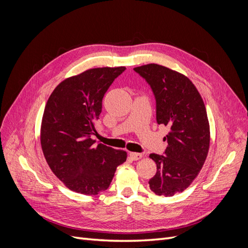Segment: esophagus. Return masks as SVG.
Segmentation results:
<instances>
[{"label":"esophagus","mask_w":248,"mask_h":248,"mask_svg":"<svg viewBox=\"0 0 248 248\" xmlns=\"http://www.w3.org/2000/svg\"><path fill=\"white\" fill-rule=\"evenodd\" d=\"M129 156L131 157V158H132L133 160H140V159L142 158V154H140V153H136V152H130V153H129Z\"/></svg>","instance_id":"34e87169"}]
</instances>
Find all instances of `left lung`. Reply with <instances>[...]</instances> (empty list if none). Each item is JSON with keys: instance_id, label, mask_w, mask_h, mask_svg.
I'll return each instance as SVG.
<instances>
[{"instance_id": "obj_1", "label": "left lung", "mask_w": 248, "mask_h": 248, "mask_svg": "<svg viewBox=\"0 0 248 248\" xmlns=\"http://www.w3.org/2000/svg\"><path fill=\"white\" fill-rule=\"evenodd\" d=\"M151 86L156 98L157 123L170 132L166 156L150 154L156 174L149 185L156 196L172 197L197 178L210 147V125L198 89L184 74L157 64L134 68Z\"/></svg>"}]
</instances>
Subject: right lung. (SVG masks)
I'll return each instance as SVG.
<instances>
[{"instance_id":"right-lung-1","label":"right lung","mask_w":248,"mask_h":248,"mask_svg":"<svg viewBox=\"0 0 248 248\" xmlns=\"http://www.w3.org/2000/svg\"><path fill=\"white\" fill-rule=\"evenodd\" d=\"M126 67L91 68L67 78L46 102L40 144L48 167L72 191L96 196L108 188L127 153L103 144L94 145L91 134L99 119L102 98Z\"/></svg>"}]
</instances>
